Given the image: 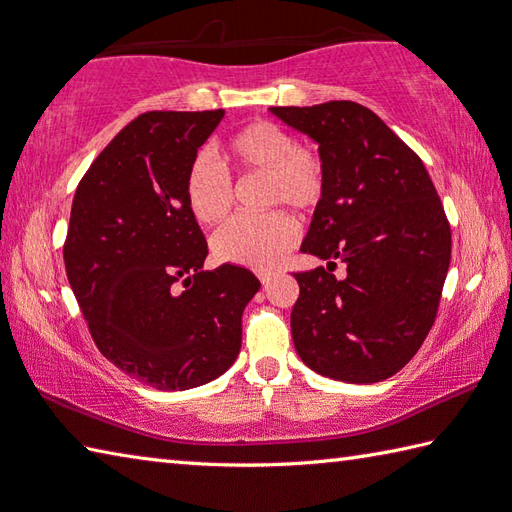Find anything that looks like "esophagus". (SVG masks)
Here are the masks:
<instances>
[{
	"label": "esophagus",
	"mask_w": 512,
	"mask_h": 512,
	"mask_svg": "<svg viewBox=\"0 0 512 512\" xmlns=\"http://www.w3.org/2000/svg\"><path fill=\"white\" fill-rule=\"evenodd\" d=\"M257 277H259V281H262V284H264V286H268V284H270V279H273V275H270V273H266V270H262V273H259Z\"/></svg>",
	"instance_id": "34e87169"
}]
</instances>
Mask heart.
Returning a JSON list of instances; mask_svg holds the SVG:
<instances>
[{
    "instance_id": "obj_1",
    "label": "heart",
    "mask_w": 512,
    "mask_h": 512,
    "mask_svg": "<svg viewBox=\"0 0 512 512\" xmlns=\"http://www.w3.org/2000/svg\"><path fill=\"white\" fill-rule=\"evenodd\" d=\"M228 158L246 173H268V204H288L297 211H312L325 195V165L317 151L297 145L288 129L270 121H255L228 140ZM184 195L193 217L215 224L231 211L233 180L220 162L198 154L184 176ZM299 239V226L284 211L268 215H237L213 235V253L220 262L273 268Z\"/></svg>"
}]
</instances>
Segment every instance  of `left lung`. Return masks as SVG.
Returning <instances> with one entry per match:
<instances>
[{"label":"left lung","mask_w":512,"mask_h":512,"mask_svg":"<svg viewBox=\"0 0 512 512\" xmlns=\"http://www.w3.org/2000/svg\"><path fill=\"white\" fill-rule=\"evenodd\" d=\"M319 145L325 195L303 253L328 268L295 273V350L314 372L369 385L394 376L427 339L451 264V226L422 160L354 101L270 107ZM348 275H331L335 262Z\"/></svg>","instance_id":"obj_1"}]
</instances>
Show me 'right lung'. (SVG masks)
I'll return each instance as SVG.
<instances>
[{"label": "right lung", "instance_id": "right-lung-1", "mask_svg": "<svg viewBox=\"0 0 512 512\" xmlns=\"http://www.w3.org/2000/svg\"><path fill=\"white\" fill-rule=\"evenodd\" d=\"M224 118L147 112L123 127L76 187L63 262L107 361L149 387L209 383L235 363L242 314L259 290L250 270H202L206 239L184 176Z\"/></svg>", "mask_w": 512, "mask_h": 512}]
</instances>
